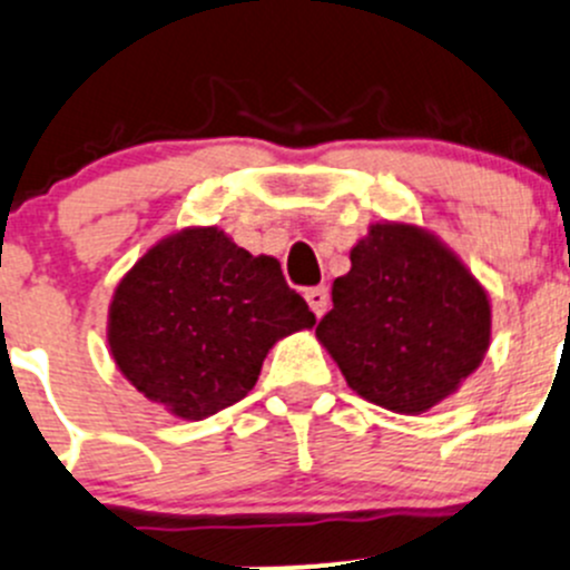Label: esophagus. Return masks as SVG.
Masks as SVG:
<instances>
[{"instance_id": "1", "label": "esophagus", "mask_w": 570, "mask_h": 570, "mask_svg": "<svg viewBox=\"0 0 570 570\" xmlns=\"http://www.w3.org/2000/svg\"><path fill=\"white\" fill-rule=\"evenodd\" d=\"M304 298H307V304H309V309H313L315 315H324L326 309H328V291L324 285H318V287H309V291H304Z\"/></svg>"}]
</instances>
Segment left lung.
Instances as JSON below:
<instances>
[{
  "label": "left lung",
  "mask_w": 570,
  "mask_h": 570,
  "mask_svg": "<svg viewBox=\"0 0 570 570\" xmlns=\"http://www.w3.org/2000/svg\"><path fill=\"white\" fill-rule=\"evenodd\" d=\"M315 337L351 390L395 414L431 412L461 390L491 345V298L439 236L373 222L334 279Z\"/></svg>",
  "instance_id": "obj_1"
}]
</instances>
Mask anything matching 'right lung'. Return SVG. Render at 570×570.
Here are the masks:
<instances>
[{"label":"right lung","instance_id":"right-lung-1","mask_svg":"<svg viewBox=\"0 0 570 570\" xmlns=\"http://www.w3.org/2000/svg\"><path fill=\"white\" fill-rule=\"evenodd\" d=\"M313 326L277 257L208 225L164 236L122 274L107 343L150 403L197 422L249 395L274 343Z\"/></svg>","mask_w":570,"mask_h":570}]
</instances>
